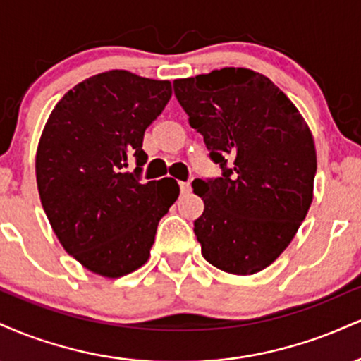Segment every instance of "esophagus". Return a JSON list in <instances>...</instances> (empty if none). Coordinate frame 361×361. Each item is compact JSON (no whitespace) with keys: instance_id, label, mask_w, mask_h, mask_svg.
Listing matches in <instances>:
<instances>
[{"instance_id":"1","label":"esophagus","mask_w":361,"mask_h":361,"mask_svg":"<svg viewBox=\"0 0 361 361\" xmlns=\"http://www.w3.org/2000/svg\"><path fill=\"white\" fill-rule=\"evenodd\" d=\"M180 190L181 193H190V190H192V185H190V181H180Z\"/></svg>"}]
</instances>
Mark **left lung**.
<instances>
[{
    "mask_svg": "<svg viewBox=\"0 0 361 361\" xmlns=\"http://www.w3.org/2000/svg\"><path fill=\"white\" fill-rule=\"evenodd\" d=\"M221 176L193 181L204 214L193 233L219 270L252 275L295 235L312 202V134L287 94L263 74L224 68L173 82Z\"/></svg>",
    "mask_w": 361,
    "mask_h": 361,
    "instance_id": "left-lung-1",
    "label": "left lung"
}]
</instances>
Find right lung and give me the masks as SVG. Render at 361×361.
Segmentation results:
<instances>
[{"instance_id":"right-lung-1","label":"right lung","mask_w":361,"mask_h":361,"mask_svg":"<svg viewBox=\"0 0 361 361\" xmlns=\"http://www.w3.org/2000/svg\"><path fill=\"white\" fill-rule=\"evenodd\" d=\"M169 98V81L114 69L69 90L45 123L35 161L44 212L90 271L118 279L142 267L180 195L171 178L140 183L144 132Z\"/></svg>"}]
</instances>
